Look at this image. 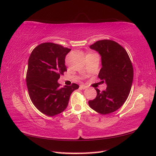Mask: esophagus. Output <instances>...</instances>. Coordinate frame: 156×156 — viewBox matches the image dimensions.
<instances>
[{
  "instance_id": "obj_1",
  "label": "esophagus",
  "mask_w": 156,
  "mask_h": 156,
  "mask_svg": "<svg viewBox=\"0 0 156 156\" xmlns=\"http://www.w3.org/2000/svg\"><path fill=\"white\" fill-rule=\"evenodd\" d=\"M80 88L82 89V90H84V89L87 88V86H85V85H80Z\"/></svg>"
}]
</instances>
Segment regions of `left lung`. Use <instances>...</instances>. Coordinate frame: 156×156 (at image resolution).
I'll return each instance as SVG.
<instances>
[{
	"instance_id": "1",
	"label": "left lung",
	"mask_w": 156,
	"mask_h": 156,
	"mask_svg": "<svg viewBox=\"0 0 156 156\" xmlns=\"http://www.w3.org/2000/svg\"><path fill=\"white\" fill-rule=\"evenodd\" d=\"M90 48L98 52L102 65L98 78L106 83V90L96 88V98L88 101L90 107L101 114H108L119 109L127 100L133 82V69L126 50L112 40H102Z\"/></svg>"
}]
</instances>
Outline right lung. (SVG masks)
Instances as JSON below:
<instances>
[{"label":"right lung","mask_w":156,"mask_h":156,"mask_svg":"<svg viewBox=\"0 0 156 156\" xmlns=\"http://www.w3.org/2000/svg\"><path fill=\"white\" fill-rule=\"evenodd\" d=\"M70 50L44 42L35 47L29 57L26 77L28 94L34 106L48 116L66 109L72 92L79 88L74 83L62 88L57 82L67 71L65 57Z\"/></svg>","instance_id":"add662e5"}]
</instances>
